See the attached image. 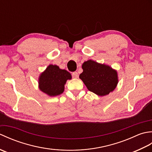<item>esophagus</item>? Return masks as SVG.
Segmentation results:
<instances>
[{
	"label": "esophagus",
	"instance_id": "1",
	"mask_svg": "<svg viewBox=\"0 0 152 152\" xmlns=\"http://www.w3.org/2000/svg\"><path fill=\"white\" fill-rule=\"evenodd\" d=\"M72 75L73 78H78V72H72Z\"/></svg>",
	"mask_w": 152,
	"mask_h": 152
}]
</instances>
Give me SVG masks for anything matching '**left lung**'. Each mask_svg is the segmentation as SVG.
I'll use <instances>...</instances> for the list:
<instances>
[{
    "label": "left lung",
    "mask_w": 152,
    "mask_h": 152,
    "mask_svg": "<svg viewBox=\"0 0 152 152\" xmlns=\"http://www.w3.org/2000/svg\"><path fill=\"white\" fill-rule=\"evenodd\" d=\"M82 68L83 72L79 78L89 91L102 96L115 89L119 81L117 70L108 64L89 59L82 64Z\"/></svg>",
    "instance_id": "1"
}]
</instances>
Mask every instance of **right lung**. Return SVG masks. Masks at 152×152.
Here are the masks:
<instances>
[{"label": "right lung", "instance_id": "1", "mask_svg": "<svg viewBox=\"0 0 152 152\" xmlns=\"http://www.w3.org/2000/svg\"><path fill=\"white\" fill-rule=\"evenodd\" d=\"M72 79L70 72L61 69L56 64H50L38 78V88L50 96L59 95L64 92L68 80Z\"/></svg>", "mask_w": 152, "mask_h": 152}]
</instances>
